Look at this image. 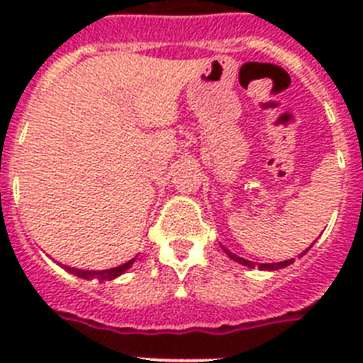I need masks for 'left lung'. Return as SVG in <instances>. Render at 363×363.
<instances>
[{"mask_svg": "<svg viewBox=\"0 0 363 363\" xmlns=\"http://www.w3.org/2000/svg\"><path fill=\"white\" fill-rule=\"evenodd\" d=\"M223 251H225L227 256H229L230 259H234V262H238V264L247 265V267H251V269L256 267V264H252V262H249V259L240 258V256L233 255V252L227 251V249H223ZM306 252H307V251H306ZM306 252H301V256L306 255ZM291 264H293V259H285V262H278V264H259L258 267L262 269V271H277V269H284V267H287V265H291Z\"/></svg>", "mask_w": 363, "mask_h": 363, "instance_id": "left-lung-1", "label": "left lung"}]
</instances>
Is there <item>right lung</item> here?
<instances>
[{
    "instance_id": "add662e5",
    "label": "right lung",
    "mask_w": 363,
    "mask_h": 363,
    "mask_svg": "<svg viewBox=\"0 0 363 363\" xmlns=\"http://www.w3.org/2000/svg\"><path fill=\"white\" fill-rule=\"evenodd\" d=\"M134 259L136 258L129 259L127 264L118 265V267L114 269H105V271H82V269H74V267H67V271L76 274V277L83 278V280H91V278H98V280H114V278H118L120 274H123L127 269H130V265L134 264Z\"/></svg>"
}]
</instances>
